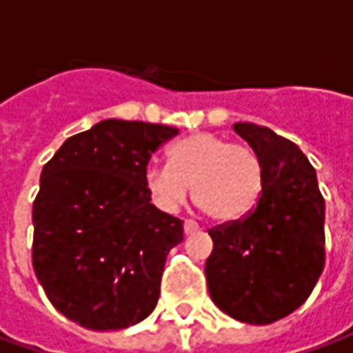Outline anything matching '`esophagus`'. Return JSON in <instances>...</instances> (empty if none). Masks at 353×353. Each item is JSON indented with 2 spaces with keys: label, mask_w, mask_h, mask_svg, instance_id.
<instances>
[{
  "label": "esophagus",
  "mask_w": 353,
  "mask_h": 353,
  "mask_svg": "<svg viewBox=\"0 0 353 353\" xmlns=\"http://www.w3.org/2000/svg\"><path fill=\"white\" fill-rule=\"evenodd\" d=\"M183 230H185V234H192V232L200 230V225L196 221H192V219H185Z\"/></svg>",
  "instance_id": "1"
}]
</instances>
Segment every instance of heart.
Listing matches in <instances>:
<instances>
[{
  "mask_svg": "<svg viewBox=\"0 0 353 353\" xmlns=\"http://www.w3.org/2000/svg\"><path fill=\"white\" fill-rule=\"evenodd\" d=\"M143 179L162 212H177L192 187V199L208 217L236 223L259 204L265 164L253 147L212 132H196L172 147L170 164L151 162Z\"/></svg>",
  "mask_w": 353,
  "mask_h": 353,
  "instance_id": "1",
  "label": "heart"
}]
</instances>
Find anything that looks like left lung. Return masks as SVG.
Instances as JSON below:
<instances>
[{
    "mask_svg": "<svg viewBox=\"0 0 353 353\" xmlns=\"http://www.w3.org/2000/svg\"><path fill=\"white\" fill-rule=\"evenodd\" d=\"M234 130L259 153L265 189L252 215L208 230V289L230 318L266 325L296 310L323 270L325 200L316 170L293 141L253 123H236Z\"/></svg>",
    "mask_w": 353,
    "mask_h": 353,
    "instance_id": "obj_1",
    "label": "left lung"
}]
</instances>
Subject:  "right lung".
Masks as SVG:
<instances>
[{
  "mask_svg": "<svg viewBox=\"0 0 353 353\" xmlns=\"http://www.w3.org/2000/svg\"><path fill=\"white\" fill-rule=\"evenodd\" d=\"M177 132L108 119L65 139L43 166L32 265L52 306L85 329H126L157 306L183 221L151 204L143 176Z\"/></svg>",
  "mask_w": 353,
  "mask_h": 353,
  "instance_id": "1",
  "label": "right lung"
}]
</instances>
